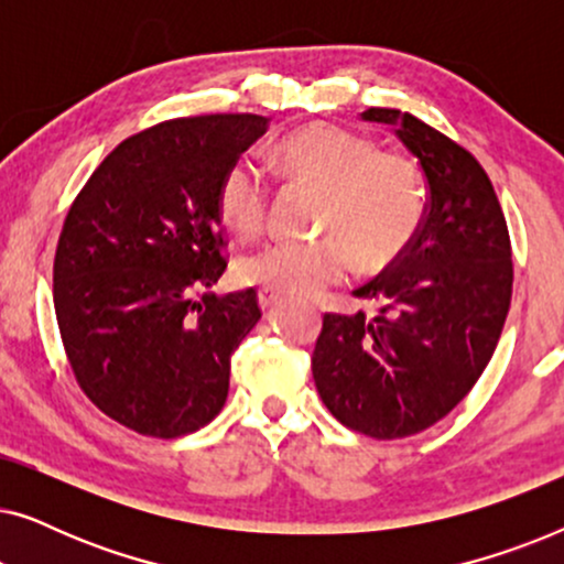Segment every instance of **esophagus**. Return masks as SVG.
<instances>
[{"label": "esophagus", "instance_id": "34e87169", "mask_svg": "<svg viewBox=\"0 0 564 564\" xmlns=\"http://www.w3.org/2000/svg\"><path fill=\"white\" fill-rule=\"evenodd\" d=\"M276 300H280V295H276V292H272V290H264V288L259 290V305L264 307V311H269V307H274V305H276Z\"/></svg>", "mask_w": 564, "mask_h": 564}]
</instances>
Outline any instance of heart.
I'll use <instances>...</instances> for the list:
<instances>
[{
  "label": "heart",
  "mask_w": 564,
  "mask_h": 564,
  "mask_svg": "<svg viewBox=\"0 0 564 564\" xmlns=\"http://www.w3.org/2000/svg\"><path fill=\"white\" fill-rule=\"evenodd\" d=\"M290 176L323 189L315 241L276 238L238 259L246 284L290 297H313L344 282L354 261L388 267L413 241L426 213L419 166L403 153L377 151L369 138L338 126H307L276 145ZM269 182L251 153L230 161L218 184V213L230 230L259 234L267 223Z\"/></svg>",
  "instance_id": "obj_1"
}]
</instances>
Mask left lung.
Returning <instances> with one entry per match:
<instances>
[{
    "instance_id": "left-lung-1",
    "label": "left lung",
    "mask_w": 564,
    "mask_h": 564,
    "mask_svg": "<svg viewBox=\"0 0 564 564\" xmlns=\"http://www.w3.org/2000/svg\"><path fill=\"white\" fill-rule=\"evenodd\" d=\"M429 184L421 228L380 276L354 290L375 318L323 315L313 380L336 421L372 438L434 426L462 403L496 351L511 307L513 261L496 189L477 159L413 115L369 107Z\"/></svg>"
}]
</instances>
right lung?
Returning a JSON list of instances; mask_svg holds the SVG:
<instances>
[{
    "mask_svg": "<svg viewBox=\"0 0 564 564\" xmlns=\"http://www.w3.org/2000/svg\"><path fill=\"white\" fill-rule=\"evenodd\" d=\"M261 115H199L130 135L76 195L53 261V305L76 382L130 431L176 438L228 398L230 354L257 290L218 297V184L267 133Z\"/></svg>",
    "mask_w": 564,
    "mask_h": 564,
    "instance_id": "1",
    "label": "right lung"
}]
</instances>
